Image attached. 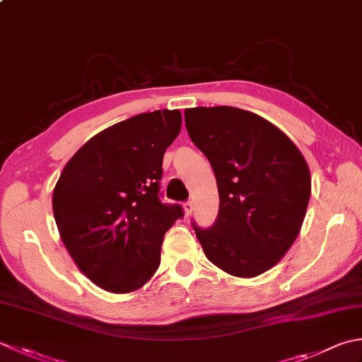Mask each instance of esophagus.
I'll return each mask as SVG.
<instances>
[{
  "instance_id": "1",
  "label": "esophagus",
  "mask_w": 362,
  "mask_h": 362,
  "mask_svg": "<svg viewBox=\"0 0 362 362\" xmlns=\"http://www.w3.org/2000/svg\"><path fill=\"white\" fill-rule=\"evenodd\" d=\"M183 211H185V216H189L191 214H193V202L187 201L185 204H183Z\"/></svg>"
}]
</instances>
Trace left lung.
Returning <instances> with one entry per match:
<instances>
[{
  "label": "left lung",
  "mask_w": 362,
  "mask_h": 362,
  "mask_svg": "<svg viewBox=\"0 0 362 362\" xmlns=\"http://www.w3.org/2000/svg\"><path fill=\"white\" fill-rule=\"evenodd\" d=\"M191 141L216 177L219 211L196 237L223 272L254 278L286 256L298 237L310 173L292 141L267 119L233 106L185 110Z\"/></svg>",
  "instance_id": "obj_1"
}]
</instances>
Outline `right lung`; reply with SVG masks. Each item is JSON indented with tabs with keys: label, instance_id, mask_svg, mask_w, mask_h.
Masks as SVG:
<instances>
[{
	"label": "right lung",
	"instance_id": "1",
	"mask_svg": "<svg viewBox=\"0 0 362 362\" xmlns=\"http://www.w3.org/2000/svg\"><path fill=\"white\" fill-rule=\"evenodd\" d=\"M179 110L143 112L90 138L64 166L53 214L76 267L103 290L129 293L160 265L163 237L183 216L163 204V155L180 133Z\"/></svg>",
	"mask_w": 362,
	"mask_h": 362
}]
</instances>
